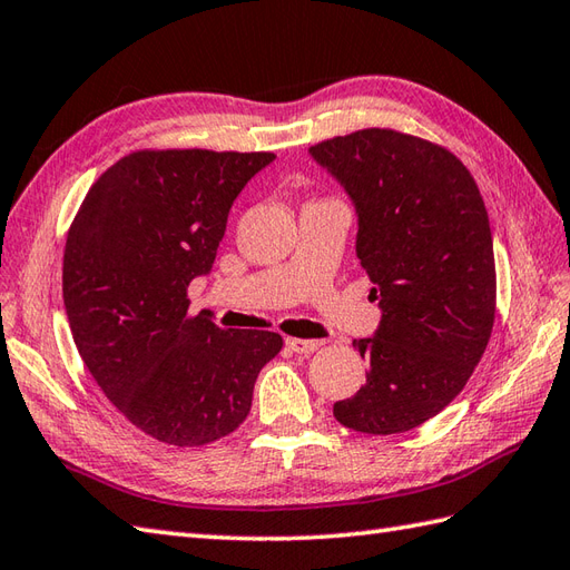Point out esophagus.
<instances>
[{"mask_svg": "<svg viewBox=\"0 0 570 570\" xmlns=\"http://www.w3.org/2000/svg\"><path fill=\"white\" fill-rule=\"evenodd\" d=\"M287 348L293 353H305V356H309V353L317 351L324 341H312V338H287L285 341Z\"/></svg>", "mask_w": 570, "mask_h": 570, "instance_id": "1", "label": "esophagus"}]
</instances>
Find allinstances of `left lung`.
<instances>
[{
    "mask_svg": "<svg viewBox=\"0 0 570 570\" xmlns=\"http://www.w3.org/2000/svg\"><path fill=\"white\" fill-rule=\"evenodd\" d=\"M356 207V256L381 324L353 346L365 385L334 404L363 434L432 420L473 375L495 322V253L480 189L446 148L363 129L309 148Z\"/></svg>",
    "mask_w": 570,
    "mask_h": 570,
    "instance_id": "obj_1",
    "label": "left lung"
}]
</instances>
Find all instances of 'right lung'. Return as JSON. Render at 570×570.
I'll list each match as a JSON object with an SVG mask.
<instances>
[{
	"mask_svg": "<svg viewBox=\"0 0 570 570\" xmlns=\"http://www.w3.org/2000/svg\"><path fill=\"white\" fill-rule=\"evenodd\" d=\"M273 154L138 150L87 193L62 256V302L80 356L126 420L173 446L212 444L246 420L283 336L189 317L234 199Z\"/></svg>",
	"mask_w": 570,
	"mask_h": 570,
	"instance_id": "obj_1",
	"label": "right lung"
}]
</instances>
